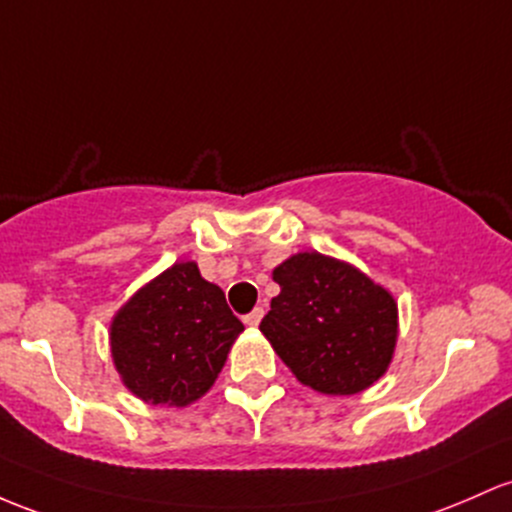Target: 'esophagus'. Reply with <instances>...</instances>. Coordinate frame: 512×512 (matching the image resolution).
Wrapping results in <instances>:
<instances>
[{
    "mask_svg": "<svg viewBox=\"0 0 512 512\" xmlns=\"http://www.w3.org/2000/svg\"><path fill=\"white\" fill-rule=\"evenodd\" d=\"M262 316H265V311H262V308H255V311L247 313V316H245V325H247V328H257Z\"/></svg>",
    "mask_w": 512,
    "mask_h": 512,
    "instance_id": "34e87169",
    "label": "esophagus"
}]
</instances>
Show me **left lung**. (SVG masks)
Returning a JSON list of instances; mask_svg holds the SVG:
<instances>
[{
  "label": "left lung",
  "instance_id": "left-lung-1",
  "mask_svg": "<svg viewBox=\"0 0 512 512\" xmlns=\"http://www.w3.org/2000/svg\"><path fill=\"white\" fill-rule=\"evenodd\" d=\"M279 296L260 330L291 374L325 396H355L389 369L398 306L350 262L296 252L274 267Z\"/></svg>",
  "mask_w": 512,
  "mask_h": 512
}]
</instances>
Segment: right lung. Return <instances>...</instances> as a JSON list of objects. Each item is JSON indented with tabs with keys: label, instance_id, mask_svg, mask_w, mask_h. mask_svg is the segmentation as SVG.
I'll use <instances>...</instances> for the list:
<instances>
[{
	"label": "right lung",
	"instance_id": "obj_1",
	"mask_svg": "<svg viewBox=\"0 0 512 512\" xmlns=\"http://www.w3.org/2000/svg\"><path fill=\"white\" fill-rule=\"evenodd\" d=\"M243 330L221 286L206 282L196 262H174L116 311L111 359L140 401L184 408L211 389Z\"/></svg>",
	"mask_w": 512,
	"mask_h": 512
}]
</instances>
